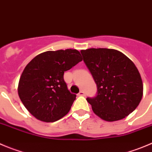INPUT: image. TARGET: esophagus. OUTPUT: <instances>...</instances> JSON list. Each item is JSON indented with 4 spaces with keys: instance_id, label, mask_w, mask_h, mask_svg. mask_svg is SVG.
<instances>
[{
    "instance_id": "esophagus-1",
    "label": "esophagus",
    "mask_w": 152,
    "mask_h": 152,
    "mask_svg": "<svg viewBox=\"0 0 152 152\" xmlns=\"http://www.w3.org/2000/svg\"><path fill=\"white\" fill-rule=\"evenodd\" d=\"M77 95H78V96H85V92H83V91H80L79 93L77 94Z\"/></svg>"
}]
</instances>
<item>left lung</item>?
<instances>
[{
    "label": "left lung",
    "mask_w": 152,
    "mask_h": 152,
    "mask_svg": "<svg viewBox=\"0 0 152 152\" xmlns=\"http://www.w3.org/2000/svg\"><path fill=\"white\" fill-rule=\"evenodd\" d=\"M97 84L96 96L87 98L94 113L107 122L122 119L133 112L143 94V84L134 63L115 49L80 50Z\"/></svg>",
    "instance_id": "8db88e82"
}]
</instances>
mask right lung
Masks as SVG:
<instances>
[{
    "mask_svg": "<svg viewBox=\"0 0 152 152\" xmlns=\"http://www.w3.org/2000/svg\"><path fill=\"white\" fill-rule=\"evenodd\" d=\"M82 60L75 49L48 50L26 66L18 82V93L35 118L53 122L69 113L76 95L69 92L63 75Z\"/></svg>",
    "mask_w": 152,
    "mask_h": 152,
    "instance_id": "right-lung-1",
    "label": "right lung"
}]
</instances>
